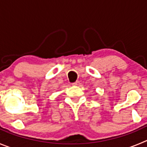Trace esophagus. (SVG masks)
I'll return each instance as SVG.
<instances>
[{"label":"esophagus","instance_id":"esophagus-1","mask_svg":"<svg viewBox=\"0 0 147 147\" xmlns=\"http://www.w3.org/2000/svg\"><path fill=\"white\" fill-rule=\"evenodd\" d=\"M79 83H80V82L78 81V80H77L75 83H72V85H73V86H78V85H79Z\"/></svg>","mask_w":147,"mask_h":147}]
</instances>
